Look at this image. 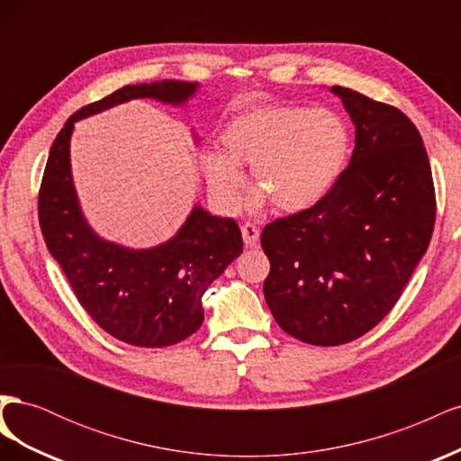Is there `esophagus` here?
<instances>
[{
	"label": "esophagus",
	"instance_id": "1",
	"mask_svg": "<svg viewBox=\"0 0 461 461\" xmlns=\"http://www.w3.org/2000/svg\"><path fill=\"white\" fill-rule=\"evenodd\" d=\"M242 239H244V244L248 248H254L259 240V230L256 225H252V222H244L242 225Z\"/></svg>",
	"mask_w": 461,
	"mask_h": 461
}]
</instances>
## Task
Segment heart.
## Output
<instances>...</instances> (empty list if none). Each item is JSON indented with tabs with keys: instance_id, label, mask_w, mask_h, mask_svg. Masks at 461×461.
Instances as JSON below:
<instances>
[{
	"instance_id": "obj_1",
	"label": "heart",
	"mask_w": 461,
	"mask_h": 461,
	"mask_svg": "<svg viewBox=\"0 0 461 461\" xmlns=\"http://www.w3.org/2000/svg\"><path fill=\"white\" fill-rule=\"evenodd\" d=\"M222 151L202 156V171L215 200L240 203L249 165L258 186L254 203L269 200L276 212L298 213L317 203L340 176L350 134L330 109L261 105L232 117L221 132Z\"/></svg>"
}]
</instances>
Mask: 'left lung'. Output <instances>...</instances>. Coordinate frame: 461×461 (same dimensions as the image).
I'll return each mask as SVG.
<instances>
[{"label":"left lung","mask_w":461,"mask_h":461,"mask_svg":"<svg viewBox=\"0 0 461 461\" xmlns=\"http://www.w3.org/2000/svg\"><path fill=\"white\" fill-rule=\"evenodd\" d=\"M356 127L352 159L315 205L269 222L263 283L285 332L315 346L359 339L394 308L425 256L437 202L427 151L400 109L332 86Z\"/></svg>","instance_id":"obj_1"}]
</instances>
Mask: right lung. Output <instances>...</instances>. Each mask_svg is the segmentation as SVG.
<instances>
[{
  "mask_svg": "<svg viewBox=\"0 0 461 461\" xmlns=\"http://www.w3.org/2000/svg\"><path fill=\"white\" fill-rule=\"evenodd\" d=\"M198 88V82L185 80L132 85L78 109L53 140L41 178L38 217L50 254L95 323L132 346H171L200 329L203 292L242 254V234L236 221L194 205L173 239L153 248L134 249L102 239L78 203L71 136L77 121L109 107L138 97L180 107Z\"/></svg>",
  "mask_w": 461,
  "mask_h": 461,
  "instance_id": "right-lung-1",
  "label": "right lung"
}]
</instances>
